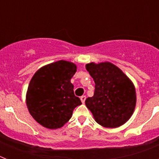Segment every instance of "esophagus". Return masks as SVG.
<instances>
[{
	"mask_svg": "<svg viewBox=\"0 0 159 159\" xmlns=\"http://www.w3.org/2000/svg\"><path fill=\"white\" fill-rule=\"evenodd\" d=\"M85 99H86V96H85V95H82V96L80 97V100H81V102H82V103H84V102H85Z\"/></svg>",
	"mask_w": 159,
	"mask_h": 159,
	"instance_id": "esophagus-1",
	"label": "esophagus"
}]
</instances>
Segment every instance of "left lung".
<instances>
[{
	"label": "left lung",
	"mask_w": 159,
	"mask_h": 159,
	"mask_svg": "<svg viewBox=\"0 0 159 159\" xmlns=\"http://www.w3.org/2000/svg\"><path fill=\"white\" fill-rule=\"evenodd\" d=\"M85 67L95 84L94 95L85 100L95 122L106 128L127 123L136 106L135 88L130 79L108 61L92 62Z\"/></svg>",
	"instance_id": "8db88e82"
}]
</instances>
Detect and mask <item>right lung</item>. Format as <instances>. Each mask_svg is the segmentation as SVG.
<instances>
[{"mask_svg":"<svg viewBox=\"0 0 159 159\" xmlns=\"http://www.w3.org/2000/svg\"><path fill=\"white\" fill-rule=\"evenodd\" d=\"M76 70V64L62 60L43 66L32 77L26 105L42 127L52 130L62 127L71 118L73 110L82 104L74 95L71 83Z\"/></svg>","mask_w":159,"mask_h":159,"instance_id":"right-lung-1","label":"right lung"}]
</instances>
